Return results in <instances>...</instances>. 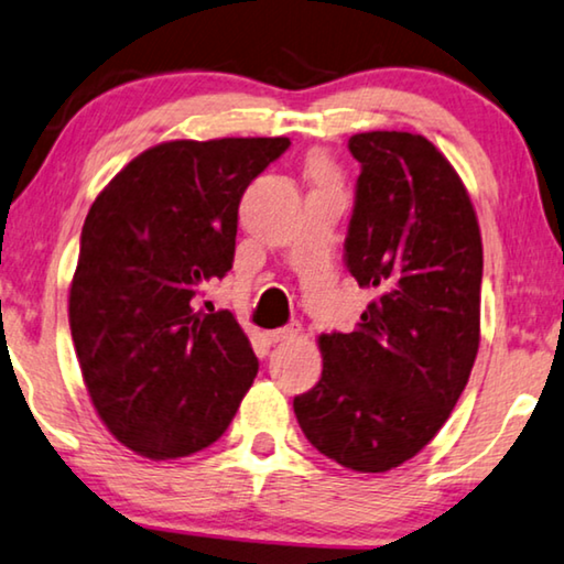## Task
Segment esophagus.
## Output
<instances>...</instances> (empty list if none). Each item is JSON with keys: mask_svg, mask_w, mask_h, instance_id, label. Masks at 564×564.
Wrapping results in <instances>:
<instances>
[{"mask_svg": "<svg viewBox=\"0 0 564 564\" xmlns=\"http://www.w3.org/2000/svg\"><path fill=\"white\" fill-rule=\"evenodd\" d=\"M295 336H297L295 325H284V328L269 330V333H267V340H269V343H282V340H292Z\"/></svg>", "mask_w": 564, "mask_h": 564, "instance_id": "esophagus-1", "label": "esophagus"}]
</instances>
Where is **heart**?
<instances>
[{"label":"heart","mask_w":564,"mask_h":564,"mask_svg":"<svg viewBox=\"0 0 564 564\" xmlns=\"http://www.w3.org/2000/svg\"><path fill=\"white\" fill-rule=\"evenodd\" d=\"M310 170H313V175L317 177V181L328 177V165H325V160H321V158H313V162H310Z\"/></svg>","instance_id":"b5f03b06"}]
</instances>
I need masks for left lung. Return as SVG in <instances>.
I'll use <instances>...</instances> for the list:
<instances>
[{"instance_id": "1", "label": "left lung", "mask_w": 564, "mask_h": 564, "mask_svg": "<svg viewBox=\"0 0 564 564\" xmlns=\"http://www.w3.org/2000/svg\"><path fill=\"white\" fill-rule=\"evenodd\" d=\"M348 150L361 175L343 262L373 300L354 330L321 336V381L292 406L315 451L383 473L437 435L468 383L484 247L468 193L435 144L364 132Z\"/></svg>"}]
</instances>
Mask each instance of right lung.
<instances>
[{
  "instance_id": "1",
  "label": "right lung",
  "mask_w": 564,
  "mask_h": 564,
  "mask_svg": "<svg viewBox=\"0 0 564 564\" xmlns=\"http://www.w3.org/2000/svg\"><path fill=\"white\" fill-rule=\"evenodd\" d=\"M288 147V137L158 144L88 210L68 300L73 346L99 417L144 458L214 445L257 377L236 317L195 300L234 267L241 195Z\"/></svg>"
}]
</instances>
